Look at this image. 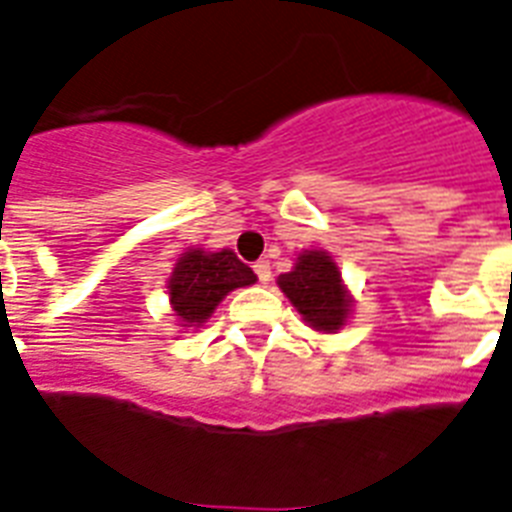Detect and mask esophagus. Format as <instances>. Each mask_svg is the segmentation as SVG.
Instances as JSON below:
<instances>
[{
  "instance_id": "esophagus-1",
  "label": "esophagus",
  "mask_w": 512,
  "mask_h": 512,
  "mask_svg": "<svg viewBox=\"0 0 512 512\" xmlns=\"http://www.w3.org/2000/svg\"><path fill=\"white\" fill-rule=\"evenodd\" d=\"M252 268H255V276L260 278V283H268L270 281V263H268V260H257V263L252 265Z\"/></svg>"
}]
</instances>
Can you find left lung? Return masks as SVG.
<instances>
[{"label": "left lung", "mask_w": 512, "mask_h": 512, "mask_svg": "<svg viewBox=\"0 0 512 512\" xmlns=\"http://www.w3.org/2000/svg\"><path fill=\"white\" fill-rule=\"evenodd\" d=\"M278 286L315 330L333 333L346 322L351 299L328 252L312 249L299 255L294 270L278 276Z\"/></svg>", "instance_id": "obj_1"}]
</instances>
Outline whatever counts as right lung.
I'll use <instances>...</instances> for the list:
<instances>
[{"instance_id":"add662e5","label":"right lung","mask_w":512,"mask_h":512,"mask_svg":"<svg viewBox=\"0 0 512 512\" xmlns=\"http://www.w3.org/2000/svg\"><path fill=\"white\" fill-rule=\"evenodd\" d=\"M257 276L231 249L203 252L190 249L179 257L169 278V296L176 317L192 328L213 315L223 296L239 286L255 283Z\"/></svg>"}]
</instances>
